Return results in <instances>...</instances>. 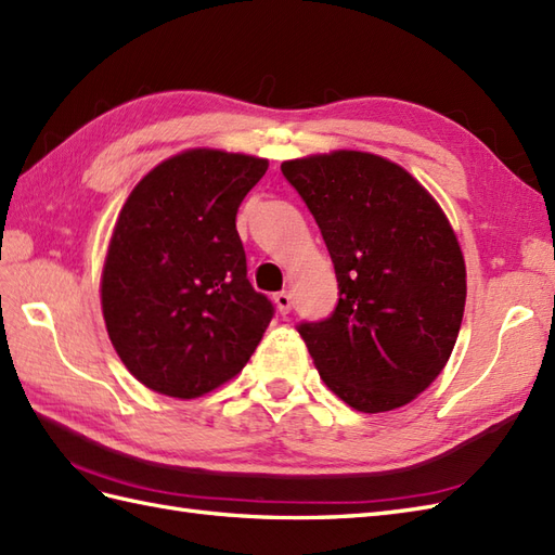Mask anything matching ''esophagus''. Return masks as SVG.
<instances>
[{"label": "esophagus", "instance_id": "1", "mask_svg": "<svg viewBox=\"0 0 555 555\" xmlns=\"http://www.w3.org/2000/svg\"><path fill=\"white\" fill-rule=\"evenodd\" d=\"M273 301H275L278 310H280V315H287L289 310H292V294L289 292H278L273 296Z\"/></svg>", "mask_w": 555, "mask_h": 555}]
</instances>
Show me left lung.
Here are the masks:
<instances>
[{"mask_svg":"<svg viewBox=\"0 0 555 555\" xmlns=\"http://www.w3.org/2000/svg\"><path fill=\"white\" fill-rule=\"evenodd\" d=\"M332 256L339 304L301 322L322 382L358 412L412 402L448 364L462 327L466 266L438 202L372 153L282 162Z\"/></svg>","mask_w":555,"mask_h":555,"instance_id":"obj_1","label":"left lung"}]
</instances>
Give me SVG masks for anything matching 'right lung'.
Segmentation results:
<instances>
[{
  "label": "right lung",
  "mask_w": 555,
  "mask_h": 555,
  "mask_svg": "<svg viewBox=\"0 0 555 555\" xmlns=\"http://www.w3.org/2000/svg\"><path fill=\"white\" fill-rule=\"evenodd\" d=\"M266 169L261 157L185 151L147 171L119 211L101 275L105 327L162 396L191 400L233 379L273 320L235 228Z\"/></svg>",
  "instance_id": "right-lung-1"
}]
</instances>
